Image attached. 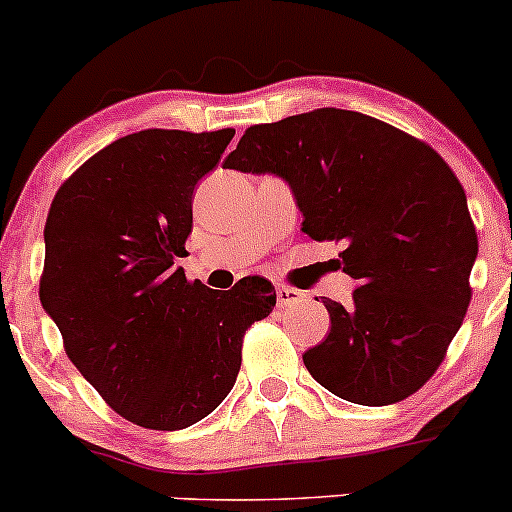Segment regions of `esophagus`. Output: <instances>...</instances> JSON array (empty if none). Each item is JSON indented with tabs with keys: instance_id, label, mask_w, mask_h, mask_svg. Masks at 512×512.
I'll list each match as a JSON object with an SVG mask.
<instances>
[{
	"instance_id": "1",
	"label": "esophagus",
	"mask_w": 512,
	"mask_h": 512,
	"mask_svg": "<svg viewBox=\"0 0 512 512\" xmlns=\"http://www.w3.org/2000/svg\"><path fill=\"white\" fill-rule=\"evenodd\" d=\"M302 297H305V295H302L300 290H295V287H287V285L277 287V305H280V307L295 305V302H300Z\"/></svg>"
}]
</instances>
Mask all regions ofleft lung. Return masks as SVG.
<instances>
[{
  "instance_id": "left-lung-1",
  "label": "left lung",
  "mask_w": 512,
  "mask_h": 512,
  "mask_svg": "<svg viewBox=\"0 0 512 512\" xmlns=\"http://www.w3.org/2000/svg\"><path fill=\"white\" fill-rule=\"evenodd\" d=\"M227 170L290 182L302 232L342 242L352 302L325 297L330 332L302 355L347 403L393 405L445 360L473 287L478 232L448 162L418 137L350 109L322 107L247 127Z\"/></svg>"
}]
</instances>
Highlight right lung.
<instances>
[{
  "mask_svg": "<svg viewBox=\"0 0 512 512\" xmlns=\"http://www.w3.org/2000/svg\"><path fill=\"white\" fill-rule=\"evenodd\" d=\"M232 137L230 127L127 135L72 172L49 207L39 300L84 380L140 428L207 418L235 385L247 327L275 307L265 277L222 292L175 265L195 185Z\"/></svg>",
  "mask_w": 512,
  "mask_h": 512,
  "instance_id": "obj_1",
  "label": "right lung"
}]
</instances>
